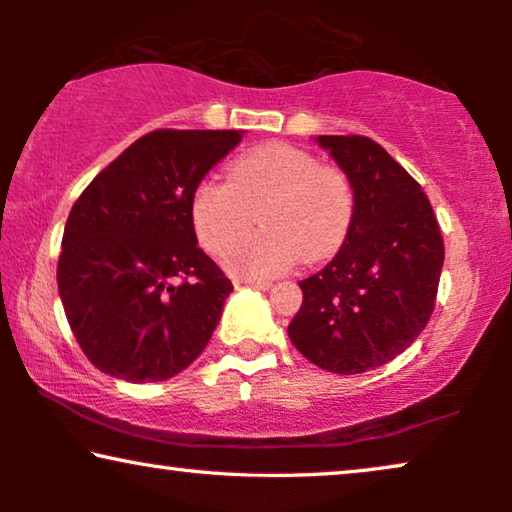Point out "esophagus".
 I'll return each mask as SVG.
<instances>
[{
    "label": "esophagus",
    "mask_w": 512,
    "mask_h": 512,
    "mask_svg": "<svg viewBox=\"0 0 512 512\" xmlns=\"http://www.w3.org/2000/svg\"><path fill=\"white\" fill-rule=\"evenodd\" d=\"M237 284H247V286H254V289H261V291H268L270 289V282H261V279H237Z\"/></svg>",
    "instance_id": "34e87169"
}]
</instances>
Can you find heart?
I'll use <instances>...</instances> for the list:
<instances>
[{"instance_id":"b5f03b06","label":"heart","mask_w":512,"mask_h":512,"mask_svg":"<svg viewBox=\"0 0 512 512\" xmlns=\"http://www.w3.org/2000/svg\"><path fill=\"white\" fill-rule=\"evenodd\" d=\"M256 213L264 233L234 248L253 227ZM354 214L349 174L284 142L244 153L230 163L228 181H200L191 200L198 242L216 256L232 246L226 268L244 279L277 277L300 258L319 263L335 256Z\"/></svg>"}]
</instances>
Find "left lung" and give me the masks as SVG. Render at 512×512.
<instances>
[{"mask_svg":"<svg viewBox=\"0 0 512 512\" xmlns=\"http://www.w3.org/2000/svg\"><path fill=\"white\" fill-rule=\"evenodd\" d=\"M356 191L345 244L300 282L289 338L314 366L340 375L380 368L429 324L445 244L422 186L370 137L321 135Z\"/></svg>","mask_w":512,"mask_h":512,"instance_id":"left-lung-1","label":"left lung"}]
</instances>
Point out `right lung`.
<instances>
[{
    "label": "right lung",
    "mask_w": 512,
    "mask_h": 512,
    "mask_svg": "<svg viewBox=\"0 0 512 512\" xmlns=\"http://www.w3.org/2000/svg\"><path fill=\"white\" fill-rule=\"evenodd\" d=\"M237 130L139 137L69 212L58 291L83 354L111 377L160 382L207 347L233 282L198 247L191 200Z\"/></svg>",
    "instance_id": "1"
}]
</instances>
